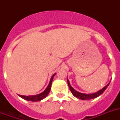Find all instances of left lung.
Returning a JSON list of instances; mask_svg holds the SVG:
<instances>
[{"label":"left lung","mask_w":120,"mask_h":120,"mask_svg":"<svg viewBox=\"0 0 120 120\" xmlns=\"http://www.w3.org/2000/svg\"><path fill=\"white\" fill-rule=\"evenodd\" d=\"M67 82H68V86H69V88L70 90V91L72 93V94L73 95V96H75V97H77V98L81 99L82 100H91V99H93L95 98H97V97H99L100 95H101L103 92L105 91V90L107 88V87L109 85V84L110 83L108 84V85H106L105 87H103L101 90H99L98 91H97L96 93H91V94H85V93H80V92H78L77 91L75 90H74L72 88L71 85H70V82L68 81V80L67 79Z\"/></svg>","instance_id":"obj_1"}]
</instances>
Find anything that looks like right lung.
<instances>
[{
  "instance_id": "add662e5",
  "label": "right lung",
  "mask_w": 120,
  "mask_h": 120,
  "mask_svg": "<svg viewBox=\"0 0 120 120\" xmlns=\"http://www.w3.org/2000/svg\"><path fill=\"white\" fill-rule=\"evenodd\" d=\"M55 75V73H54L52 76V78H51L49 85H48L47 88L42 93H40V94H38V95H30V96H23V95H19V97H20L21 98L24 99V100H26L28 101H40L42 99L45 98V97L49 95V92L50 91L51 85H52V83L53 79V77H54Z\"/></svg>"
}]
</instances>
